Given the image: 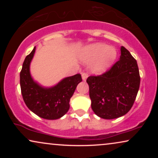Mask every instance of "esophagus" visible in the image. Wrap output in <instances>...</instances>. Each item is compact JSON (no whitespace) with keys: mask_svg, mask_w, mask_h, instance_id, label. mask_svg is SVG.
Segmentation results:
<instances>
[{"mask_svg":"<svg viewBox=\"0 0 158 158\" xmlns=\"http://www.w3.org/2000/svg\"><path fill=\"white\" fill-rule=\"evenodd\" d=\"M88 77V74L86 73H82V79H83V81H85L86 79H87Z\"/></svg>","mask_w":158,"mask_h":158,"instance_id":"esophagus-1","label":"esophagus"}]
</instances>
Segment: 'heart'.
<instances>
[{
    "instance_id": "heart-1",
    "label": "heart",
    "mask_w": 158,
    "mask_h": 158,
    "mask_svg": "<svg viewBox=\"0 0 158 158\" xmlns=\"http://www.w3.org/2000/svg\"><path fill=\"white\" fill-rule=\"evenodd\" d=\"M80 59L83 63L95 62L91 67V71L101 74L109 69L116 57V51L103 43H94L82 48L80 52Z\"/></svg>"
}]
</instances>
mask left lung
I'll list each match as a JSON object with an SVG mask.
<instances>
[{
  "mask_svg": "<svg viewBox=\"0 0 158 158\" xmlns=\"http://www.w3.org/2000/svg\"><path fill=\"white\" fill-rule=\"evenodd\" d=\"M86 82L94 113L105 119L121 117L132 107L139 90L137 62L122 46L119 60L109 71L99 76L88 77Z\"/></svg>",
  "mask_w": 158,
  "mask_h": 158,
  "instance_id": "8db88e82",
  "label": "left lung"
}]
</instances>
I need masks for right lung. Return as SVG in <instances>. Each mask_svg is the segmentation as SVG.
<instances>
[{
	"mask_svg": "<svg viewBox=\"0 0 158 158\" xmlns=\"http://www.w3.org/2000/svg\"><path fill=\"white\" fill-rule=\"evenodd\" d=\"M36 47L26 57L20 73V85L23 99L29 108L41 118L55 120L63 116L70 109V98L82 81L81 75L64 77L52 87H44L34 81L30 73V64Z\"/></svg>",
	"mask_w": 158,
	"mask_h": 158,
	"instance_id": "right-lung-1",
	"label": "right lung"
}]
</instances>
